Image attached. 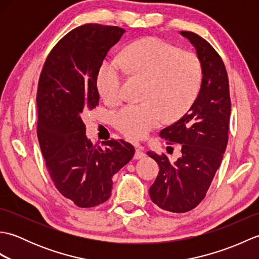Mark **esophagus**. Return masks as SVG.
I'll list each match as a JSON object with an SVG mask.
<instances>
[{
	"mask_svg": "<svg viewBox=\"0 0 259 259\" xmlns=\"http://www.w3.org/2000/svg\"><path fill=\"white\" fill-rule=\"evenodd\" d=\"M146 156V153L144 151V148L142 147H138L136 149V153H135V159H141Z\"/></svg>",
	"mask_w": 259,
	"mask_h": 259,
	"instance_id": "34e87169",
	"label": "esophagus"
}]
</instances>
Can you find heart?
Returning a JSON list of instances; mask_svg holds the SVG:
<instances>
[{
	"label": "heart",
	"mask_w": 259,
	"mask_h": 259,
	"mask_svg": "<svg viewBox=\"0 0 259 259\" xmlns=\"http://www.w3.org/2000/svg\"><path fill=\"white\" fill-rule=\"evenodd\" d=\"M126 72L148 79L145 100L128 103L113 114V124L121 134L141 139L160 125L164 117L175 120L188 111L199 95L203 70L199 57L159 37L134 42L122 60L106 61L99 71L98 88L108 102L123 97Z\"/></svg>",
	"instance_id": "heart-1"
}]
</instances>
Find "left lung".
Instances as JSON below:
<instances>
[{"instance_id":"left-lung-1","label":"left lung","mask_w":259,"mask_h":259,"mask_svg":"<svg viewBox=\"0 0 259 259\" xmlns=\"http://www.w3.org/2000/svg\"><path fill=\"white\" fill-rule=\"evenodd\" d=\"M181 34L194 45L201 61V89L188 112L160 131L168 145L180 144L181 157L171 161L164 153L147 152L160 169L149 189L151 200L163 210L177 213L191 210L205 198L226 150L232 107L221 56L196 33Z\"/></svg>"}]
</instances>
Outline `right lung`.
Segmentation results:
<instances>
[{"mask_svg": "<svg viewBox=\"0 0 259 259\" xmlns=\"http://www.w3.org/2000/svg\"><path fill=\"white\" fill-rule=\"evenodd\" d=\"M125 32L88 23L67 33L49 53L36 92V133L46 166L60 194L80 208L109 199L112 176L135 155L123 139L92 145L82 118L99 103L98 73Z\"/></svg>", "mask_w": 259, "mask_h": 259, "instance_id": "obj_1", "label": "right lung"}]
</instances>
